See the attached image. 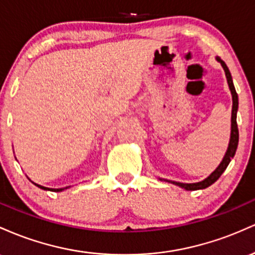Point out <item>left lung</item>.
<instances>
[{"mask_svg": "<svg viewBox=\"0 0 255 255\" xmlns=\"http://www.w3.org/2000/svg\"><path fill=\"white\" fill-rule=\"evenodd\" d=\"M216 60L218 62H220L222 65L223 70H224L225 76H227V81H228V85L229 89L231 91V96H233V111H231V133H230V141H229V145L227 153H225L224 158H223L222 162L218 165V167L213 171L207 178H205L204 181L197 182V183H181V182H174V181H168V179H164V178H159L160 181H165L167 183H172L174 185H178V187L183 188L185 190H199V189H206L207 187L212 185L217 179L222 176V173L227 170L228 165L230 164L231 159L234 158L235 155L236 149H237V144H239V128H237V123H236V116H237V110H239V96H237V93L235 90V87H234L233 83V77H231L230 71H229L227 64L223 61L222 59L217 56Z\"/></svg>", "mask_w": 255, "mask_h": 255, "instance_id": "left-lung-1", "label": "left lung"}]
</instances>
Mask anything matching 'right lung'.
<instances>
[{
  "label": "right lung",
  "mask_w": 255,
  "mask_h": 255,
  "mask_svg": "<svg viewBox=\"0 0 255 255\" xmlns=\"http://www.w3.org/2000/svg\"><path fill=\"white\" fill-rule=\"evenodd\" d=\"M30 181H31V179H30ZM31 182H32V181H31ZM32 183H33V182H32ZM33 184H35L36 187L41 188V189H43V190H49V191H62V190L67 189V188H70V187H66V188H60V189H53V188H47V187H43V185L36 184V183H33Z\"/></svg>",
  "instance_id": "right-lung-1"
}]
</instances>
